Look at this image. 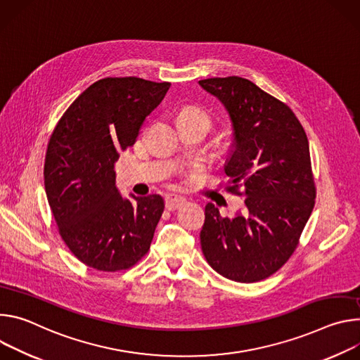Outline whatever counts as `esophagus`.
Returning a JSON list of instances; mask_svg holds the SVG:
<instances>
[{
  "label": "esophagus",
  "mask_w": 360,
  "mask_h": 360,
  "mask_svg": "<svg viewBox=\"0 0 360 360\" xmlns=\"http://www.w3.org/2000/svg\"><path fill=\"white\" fill-rule=\"evenodd\" d=\"M184 203H186V198L179 195V194L170 193V194L166 195V209L167 210H176L180 206H183Z\"/></svg>",
  "instance_id": "34e87169"
}]
</instances>
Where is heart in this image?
Wrapping results in <instances>:
<instances>
[{"mask_svg":"<svg viewBox=\"0 0 360 360\" xmlns=\"http://www.w3.org/2000/svg\"><path fill=\"white\" fill-rule=\"evenodd\" d=\"M183 120H198V122H203L205 124H207V127L210 129L212 126V118L210 115L198 107H186L180 111L179 114V122H183Z\"/></svg>","mask_w":360,"mask_h":360,"instance_id":"heart-1","label":"heart"}]
</instances>
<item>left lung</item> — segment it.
Returning <instances> with one entry per match:
<instances>
[{
	"mask_svg": "<svg viewBox=\"0 0 360 360\" xmlns=\"http://www.w3.org/2000/svg\"><path fill=\"white\" fill-rule=\"evenodd\" d=\"M198 84L217 97L230 115L227 191L245 195V212L233 219L221 217L219 209L207 203L202 250L223 277L259 282L293 255L314 206L307 136L289 105L250 79L214 77ZM238 186L244 191L238 192Z\"/></svg>",
	"mask_w": 360,
	"mask_h": 360,
	"instance_id": "left-lung-1",
	"label": "left lung"
}]
</instances>
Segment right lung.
Instances as JSON below:
<instances>
[{
	"instance_id": "1",
	"label": "right lung",
	"mask_w": 360,
	"mask_h": 360,
	"mask_svg": "<svg viewBox=\"0 0 360 360\" xmlns=\"http://www.w3.org/2000/svg\"><path fill=\"white\" fill-rule=\"evenodd\" d=\"M170 83L107 77L79 94L57 123L46 153L44 186L58 233L71 253L100 271L133 267L150 249L162 195L115 187L114 163L131 147Z\"/></svg>"
}]
</instances>
